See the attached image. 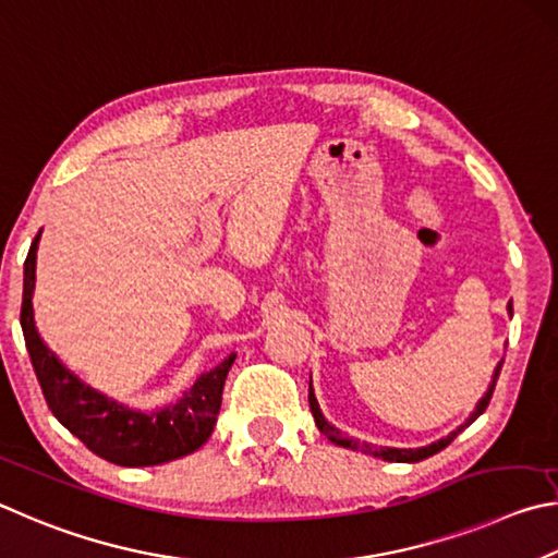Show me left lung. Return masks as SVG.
Here are the masks:
<instances>
[{
    "label": "left lung",
    "instance_id": "left-lung-1",
    "mask_svg": "<svg viewBox=\"0 0 558 558\" xmlns=\"http://www.w3.org/2000/svg\"><path fill=\"white\" fill-rule=\"evenodd\" d=\"M507 311H510V314H512V304L507 306ZM500 367H502V363L495 367V373H493V383L487 385V392L481 397V402L475 404L473 414L465 418V424L458 426L456 432H451L448 436L438 438V441L428 444V446H422V448H389V446H373V444H367V441L360 444L357 438H348V436H343V434H340V428H336L333 424H330L328 418L324 416V412H320L318 399H316V395H314V383H308V404H311V414H314V418H316V426L320 428V434H326V436H328V441H333L336 446H343V448H350V451H360V453H367V456L383 458V461H392V463H416V461H424V458L434 456V453H438V451H444V448H446L448 444H451L453 438H456L458 434H461L465 426H471V424L475 422V418L485 412L487 404H490V397H493V389H495L497 377H500Z\"/></svg>",
    "mask_w": 558,
    "mask_h": 558
}]
</instances>
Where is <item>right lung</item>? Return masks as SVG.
Segmentation results:
<instances>
[{
    "mask_svg": "<svg viewBox=\"0 0 558 558\" xmlns=\"http://www.w3.org/2000/svg\"><path fill=\"white\" fill-rule=\"evenodd\" d=\"M38 240L41 230L24 262L22 330L38 385L53 416L95 456L114 465H161L198 451L218 422L225 379L238 355L232 353L228 360L205 369L175 402L156 407L151 412L124 407L117 399L97 392L58 360L36 328L34 289Z\"/></svg>",
    "mask_w": 558,
    "mask_h": 558,
    "instance_id": "1",
    "label": "right lung"
}]
</instances>
